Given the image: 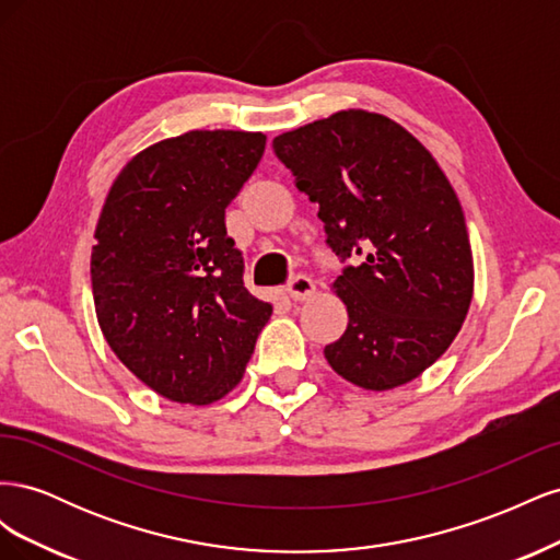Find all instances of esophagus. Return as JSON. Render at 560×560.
<instances>
[{
    "label": "esophagus",
    "instance_id": "esophagus-1",
    "mask_svg": "<svg viewBox=\"0 0 560 560\" xmlns=\"http://www.w3.org/2000/svg\"><path fill=\"white\" fill-rule=\"evenodd\" d=\"M287 294H290L294 301H306L315 294V280L308 276H292V280L287 282Z\"/></svg>",
    "mask_w": 560,
    "mask_h": 560
}]
</instances>
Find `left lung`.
<instances>
[{
  "instance_id": "1",
  "label": "left lung",
  "mask_w": 560,
  "mask_h": 560,
  "mask_svg": "<svg viewBox=\"0 0 560 560\" xmlns=\"http://www.w3.org/2000/svg\"><path fill=\"white\" fill-rule=\"evenodd\" d=\"M273 151L319 206L336 257L364 254L334 282L348 327L327 362L364 389L418 378L453 343L474 292L465 214L442 167L409 130L364 109L282 132Z\"/></svg>"
}]
</instances>
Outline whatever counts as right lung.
Returning a JSON list of instances; mask_svg holds the SVG:
<instances>
[{
    "label": "right lung",
    "mask_w": 560,
    "mask_h": 560,
    "mask_svg": "<svg viewBox=\"0 0 560 560\" xmlns=\"http://www.w3.org/2000/svg\"><path fill=\"white\" fill-rule=\"evenodd\" d=\"M266 135L191 130L130 159L97 219L91 280L100 329L165 399L206 406L241 383L273 306L243 284L226 208Z\"/></svg>",
    "instance_id": "1"
}]
</instances>
